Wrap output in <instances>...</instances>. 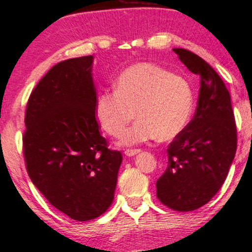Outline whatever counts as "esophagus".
Masks as SVG:
<instances>
[{"label":"esophagus","instance_id":"obj_1","mask_svg":"<svg viewBox=\"0 0 252 252\" xmlns=\"http://www.w3.org/2000/svg\"><path fill=\"white\" fill-rule=\"evenodd\" d=\"M139 149H128V150H126L124 151V154H126V156H135V155H137V154L139 153Z\"/></svg>","mask_w":252,"mask_h":252}]
</instances>
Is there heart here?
<instances>
[{
	"instance_id": "heart-1",
	"label": "heart",
	"mask_w": 252,
	"mask_h": 252,
	"mask_svg": "<svg viewBox=\"0 0 252 252\" xmlns=\"http://www.w3.org/2000/svg\"><path fill=\"white\" fill-rule=\"evenodd\" d=\"M136 117L138 121L122 138L134 145L156 139L169 141L184 131L193 111L189 82L154 63H137L123 70L115 92L99 94L95 114L105 132L120 137Z\"/></svg>"
}]
</instances>
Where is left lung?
Segmentation results:
<instances>
[{
    "instance_id": "obj_1",
    "label": "left lung",
    "mask_w": 252,
    "mask_h": 252,
    "mask_svg": "<svg viewBox=\"0 0 252 252\" xmlns=\"http://www.w3.org/2000/svg\"><path fill=\"white\" fill-rule=\"evenodd\" d=\"M184 65L201 77L196 113L169 144L168 168L156 182L157 197L172 210L192 211L216 195L237 149L231 98L220 75L198 55L175 48Z\"/></svg>"
}]
</instances>
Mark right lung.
Segmentation results:
<instances>
[{
  "label": "right lung",
  "mask_w": 252,
  "mask_h": 252,
  "mask_svg": "<svg viewBox=\"0 0 252 252\" xmlns=\"http://www.w3.org/2000/svg\"><path fill=\"white\" fill-rule=\"evenodd\" d=\"M93 62L90 55L54 65L30 94L24 118L30 180L53 207L80 222L108 210L122 163L99 134Z\"/></svg>",
  "instance_id": "obj_1"
}]
</instances>
